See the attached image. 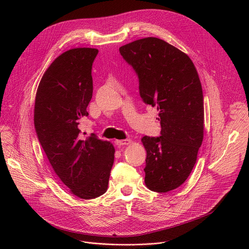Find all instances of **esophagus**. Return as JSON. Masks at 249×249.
<instances>
[{"mask_svg":"<svg viewBox=\"0 0 249 249\" xmlns=\"http://www.w3.org/2000/svg\"><path fill=\"white\" fill-rule=\"evenodd\" d=\"M131 143L130 139H125V140H115V144L117 146H124V145H129Z\"/></svg>","mask_w":249,"mask_h":249,"instance_id":"34e87169","label":"esophagus"}]
</instances>
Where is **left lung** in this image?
<instances>
[{
	"label": "left lung",
	"mask_w": 249,
	"mask_h": 249,
	"mask_svg": "<svg viewBox=\"0 0 249 249\" xmlns=\"http://www.w3.org/2000/svg\"><path fill=\"white\" fill-rule=\"evenodd\" d=\"M119 51L138 74L141 97L159 111L161 136L141 139L147 152L145 184L152 191H171L188 178L203 142L197 70L187 54L157 37L135 40Z\"/></svg>",
	"instance_id": "obj_1"
}]
</instances>
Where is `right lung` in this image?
Masks as SVG:
<instances>
[{"label":"right lung","instance_id":"right-lung-1","mask_svg":"<svg viewBox=\"0 0 249 249\" xmlns=\"http://www.w3.org/2000/svg\"><path fill=\"white\" fill-rule=\"evenodd\" d=\"M98 50L82 47L58 56L45 71L34 103V126L60 180L81 199L107 190L115 149L93 134L82 137L80 119L92 96L91 67Z\"/></svg>","mask_w":249,"mask_h":249}]
</instances>
